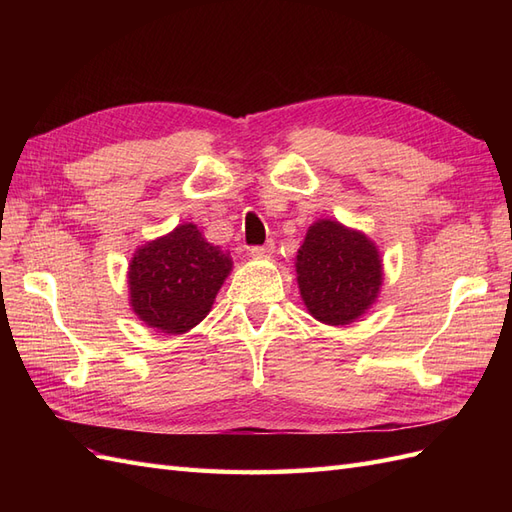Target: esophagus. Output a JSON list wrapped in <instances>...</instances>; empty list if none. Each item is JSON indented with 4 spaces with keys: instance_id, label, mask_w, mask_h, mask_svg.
I'll return each instance as SVG.
<instances>
[{
    "instance_id": "1",
    "label": "esophagus",
    "mask_w": 512,
    "mask_h": 512,
    "mask_svg": "<svg viewBox=\"0 0 512 512\" xmlns=\"http://www.w3.org/2000/svg\"><path fill=\"white\" fill-rule=\"evenodd\" d=\"M273 250H275V243H273V241H267L265 245H254V247H250V254H252L254 258H260V256L273 254Z\"/></svg>"
}]
</instances>
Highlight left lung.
Segmentation results:
<instances>
[{"label":"left lung","mask_w":512,"mask_h":512,"mask_svg":"<svg viewBox=\"0 0 512 512\" xmlns=\"http://www.w3.org/2000/svg\"><path fill=\"white\" fill-rule=\"evenodd\" d=\"M297 280L309 314L327 324H350L378 297L380 254L361 232L320 220L309 226L297 254Z\"/></svg>","instance_id":"1"}]
</instances>
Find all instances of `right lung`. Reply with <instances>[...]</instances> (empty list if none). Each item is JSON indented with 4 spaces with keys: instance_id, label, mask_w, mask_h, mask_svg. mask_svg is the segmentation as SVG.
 <instances>
[{
    "instance_id": "obj_1",
    "label": "right lung",
    "mask_w": 512,
    "mask_h": 512,
    "mask_svg": "<svg viewBox=\"0 0 512 512\" xmlns=\"http://www.w3.org/2000/svg\"><path fill=\"white\" fill-rule=\"evenodd\" d=\"M230 269V254L207 243L194 224H181L134 254L128 271L134 314L162 333L190 331L211 312Z\"/></svg>"
}]
</instances>
